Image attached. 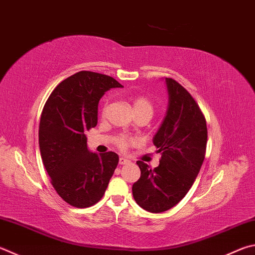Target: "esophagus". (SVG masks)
Returning <instances> with one entry per match:
<instances>
[{
	"mask_svg": "<svg viewBox=\"0 0 255 255\" xmlns=\"http://www.w3.org/2000/svg\"><path fill=\"white\" fill-rule=\"evenodd\" d=\"M128 163H129V160L125 158V157H120V158H119V164L120 165H125V164H128Z\"/></svg>",
	"mask_w": 255,
	"mask_h": 255,
	"instance_id": "obj_1",
	"label": "esophagus"
}]
</instances>
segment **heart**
Instances as JSON below:
<instances>
[{
    "label": "heart",
    "instance_id": "b5f03b06",
    "mask_svg": "<svg viewBox=\"0 0 255 255\" xmlns=\"http://www.w3.org/2000/svg\"><path fill=\"white\" fill-rule=\"evenodd\" d=\"M132 109H133V113H135V115L147 114L151 117L152 113H154V107H152V105L149 101V99H147L146 97H141V96L136 97V98L133 99ZM105 114H106V106L103 108V115H105ZM117 143L120 148H125L128 145V141L125 139V138L120 137L117 140Z\"/></svg>",
    "mask_w": 255,
    "mask_h": 255
}]
</instances>
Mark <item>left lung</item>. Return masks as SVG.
I'll return each instance as SVG.
<instances>
[{
	"label": "left lung",
	"mask_w": 255,
	"mask_h": 255,
	"mask_svg": "<svg viewBox=\"0 0 255 255\" xmlns=\"http://www.w3.org/2000/svg\"><path fill=\"white\" fill-rule=\"evenodd\" d=\"M168 92L166 115L152 138L159 165L154 169L141 160L140 178L132 185L138 205L150 213L169 210L186 195L205 158L207 127L204 115L191 94L172 78H165Z\"/></svg>",
	"instance_id": "left-lung-1"
}]
</instances>
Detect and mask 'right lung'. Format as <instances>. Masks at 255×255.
Wrapping results in <instances>:
<instances>
[{
	"label": "right lung",
	"mask_w": 255,
	"mask_h": 255,
	"mask_svg": "<svg viewBox=\"0 0 255 255\" xmlns=\"http://www.w3.org/2000/svg\"><path fill=\"white\" fill-rule=\"evenodd\" d=\"M123 86L113 77L80 71L50 95L39 127L41 158L63 201L85 208L98 203L108 187L119 157L89 150L86 132L98 123V104L106 91Z\"/></svg>",
	"instance_id": "right-lung-1"
}]
</instances>
